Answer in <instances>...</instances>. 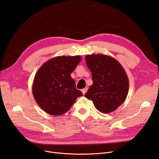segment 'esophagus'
I'll return each mask as SVG.
<instances>
[{
	"label": "esophagus",
	"instance_id": "34e87169",
	"mask_svg": "<svg viewBox=\"0 0 159 159\" xmlns=\"http://www.w3.org/2000/svg\"><path fill=\"white\" fill-rule=\"evenodd\" d=\"M87 90H88V88H84V89H83V90H81V91H82V92H83V95H84V94H85L86 92H87Z\"/></svg>",
	"mask_w": 159,
	"mask_h": 159
}]
</instances>
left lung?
Here are the masks:
<instances>
[{
	"label": "left lung",
	"mask_w": 159,
	"mask_h": 159,
	"mask_svg": "<svg viewBox=\"0 0 159 159\" xmlns=\"http://www.w3.org/2000/svg\"><path fill=\"white\" fill-rule=\"evenodd\" d=\"M93 84L84 96L103 113L116 110L125 101L129 80L124 68L116 59L105 54L86 55Z\"/></svg>",
	"instance_id": "obj_1"
}]
</instances>
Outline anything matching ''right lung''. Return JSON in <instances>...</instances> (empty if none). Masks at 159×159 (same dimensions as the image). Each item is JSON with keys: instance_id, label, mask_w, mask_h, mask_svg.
<instances>
[{"instance_id": "add662e5", "label": "right lung", "mask_w": 159, "mask_h": 159, "mask_svg": "<svg viewBox=\"0 0 159 159\" xmlns=\"http://www.w3.org/2000/svg\"><path fill=\"white\" fill-rule=\"evenodd\" d=\"M81 59L80 56L55 57L37 70L32 92L37 103L46 113L54 116L66 113L76 98L83 96L70 76Z\"/></svg>"}]
</instances>
